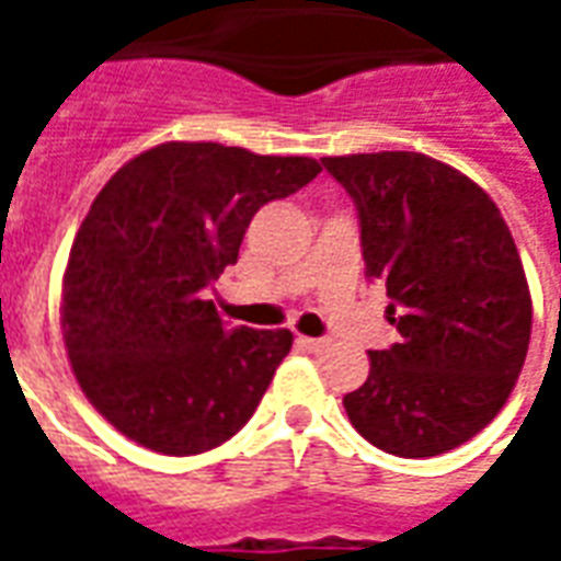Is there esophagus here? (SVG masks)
Masks as SVG:
<instances>
[{
    "label": "esophagus",
    "instance_id": "obj_1",
    "mask_svg": "<svg viewBox=\"0 0 561 561\" xmlns=\"http://www.w3.org/2000/svg\"><path fill=\"white\" fill-rule=\"evenodd\" d=\"M297 345H300V348H306V352L321 354L330 345V340H316V336H297Z\"/></svg>",
    "mask_w": 561,
    "mask_h": 561
}]
</instances>
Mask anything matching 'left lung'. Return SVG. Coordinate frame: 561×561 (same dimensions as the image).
<instances>
[{
	"label": "left lung",
	"mask_w": 561,
	"mask_h": 561,
	"mask_svg": "<svg viewBox=\"0 0 561 561\" xmlns=\"http://www.w3.org/2000/svg\"><path fill=\"white\" fill-rule=\"evenodd\" d=\"M352 195L366 276L388 288L400 342L369 352L345 393L354 430L388 454L454 450L502 412L529 352L531 297L493 197L423 152L321 159Z\"/></svg>",
	"instance_id": "1"
}]
</instances>
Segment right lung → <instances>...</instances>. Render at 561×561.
<instances>
[{"instance_id": "obj_1", "label": "right lung", "mask_w": 561, "mask_h": 561, "mask_svg": "<svg viewBox=\"0 0 561 561\" xmlns=\"http://www.w3.org/2000/svg\"><path fill=\"white\" fill-rule=\"evenodd\" d=\"M318 173L306 156L171 140L92 201L62 279V336L80 390L126 438L192 457L252 417L291 330L228 328L207 288L257 209Z\"/></svg>"}]
</instances>
